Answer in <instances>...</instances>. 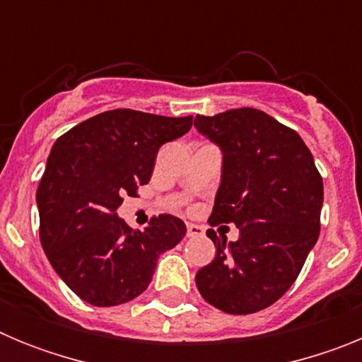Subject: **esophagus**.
I'll list each match as a JSON object with an SVG mask.
<instances>
[{
    "mask_svg": "<svg viewBox=\"0 0 362 362\" xmlns=\"http://www.w3.org/2000/svg\"><path fill=\"white\" fill-rule=\"evenodd\" d=\"M204 233V228L199 225H194V223H188L187 225V235L188 238H201Z\"/></svg>",
    "mask_w": 362,
    "mask_h": 362,
    "instance_id": "obj_1",
    "label": "esophagus"
}]
</instances>
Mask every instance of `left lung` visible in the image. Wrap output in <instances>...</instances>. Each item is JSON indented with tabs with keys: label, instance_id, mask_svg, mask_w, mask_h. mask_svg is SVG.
Segmentation results:
<instances>
[{
	"label": "left lung",
	"instance_id": "left-lung-1",
	"mask_svg": "<svg viewBox=\"0 0 362 362\" xmlns=\"http://www.w3.org/2000/svg\"><path fill=\"white\" fill-rule=\"evenodd\" d=\"M194 127L223 153L209 223H233L239 239L217 238L216 257L196 274L206 303L233 315L274 305L293 284L319 238L322 179L296 130L257 108L197 116Z\"/></svg>",
	"mask_w": 362,
	"mask_h": 362
}]
</instances>
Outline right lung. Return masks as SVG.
<instances>
[{"mask_svg": "<svg viewBox=\"0 0 362 362\" xmlns=\"http://www.w3.org/2000/svg\"><path fill=\"white\" fill-rule=\"evenodd\" d=\"M192 116L117 108L76 124L54 143L36 192L40 238L56 274L85 303L117 306L148 288L158 259L187 233L163 214L132 230L117 209L148 183L159 146L185 136Z\"/></svg>", "mask_w": 362, "mask_h": 362, "instance_id": "right-lung-1", "label": "right lung"}]
</instances>
